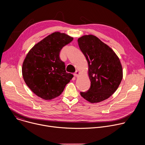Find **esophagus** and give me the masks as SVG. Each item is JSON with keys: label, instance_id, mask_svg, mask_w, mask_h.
Returning <instances> with one entry per match:
<instances>
[{"label": "esophagus", "instance_id": "34e87169", "mask_svg": "<svg viewBox=\"0 0 145 145\" xmlns=\"http://www.w3.org/2000/svg\"><path fill=\"white\" fill-rule=\"evenodd\" d=\"M79 74H80V72H79L78 71H76L75 72V73H74V76H76V77H78Z\"/></svg>", "mask_w": 145, "mask_h": 145}]
</instances>
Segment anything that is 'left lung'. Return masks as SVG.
Listing matches in <instances>:
<instances>
[{
	"instance_id": "left-lung-1",
	"label": "left lung",
	"mask_w": 145,
	"mask_h": 145,
	"mask_svg": "<svg viewBox=\"0 0 145 145\" xmlns=\"http://www.w3.org/2000/svg\"><path fill=\"white\" fill-rule=\"evenodd\" d=\"M79 48L88 64L91 87L81 96L91 103L109 98L118 89L123 78L119 58L108 45L93 35L77 40Z\"/></svg>"
}]
</instances>
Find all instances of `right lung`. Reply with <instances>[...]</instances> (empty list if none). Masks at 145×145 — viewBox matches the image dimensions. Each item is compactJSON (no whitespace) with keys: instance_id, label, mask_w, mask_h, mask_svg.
<instances>
[{"instance_id":"obj_1","label":"right lung","mask_w":145,"mask_h":145,"mask_svg":"<svg viewBox=\"0 0 145 145\" xmlns=\"http://www.w3.org/2000/svg\"><path fill=\"white\" fill-rule=\"evenodd\" d=\"M73 38L55 32L35 45L27 53L22 65V75L28 87L38 96L51 100L59 96L73 77L66 72L59 52Z\"/></svg>"}]
</instances>
